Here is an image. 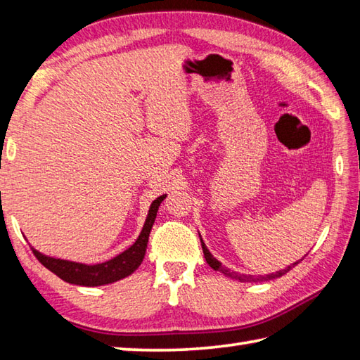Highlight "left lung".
Instances as JSON below:
<instances>
[{
	"label": "left lung",
	"mask_w": 360,
	"mask_h": 360,
	"mask_svg": "<svg viewBox=\"0 0 360 360\" xmlns=\"http://www.w3.org/2000/svg\"><path fill=\"white\" fill-rule=\"evenodd\" d=\"M201 238V236H200ZM201 246H202V252H204V258H205V262H207V264L212 267L213 271H219V272H223L226 277H231V278H235V280H240V281H264V280H274V278H278V277H281V275H285L286 272H289L290 269H292V267L295 266V264H298V262H295V263H292L290 266H288V267H285V269H281V271H278V272H275V274H269V275H259L258 278H254V277H250V275H241V274H233V272H231L227 269V267H223V264H221L218 259L213 257L210 252H209V249H207V246H205L204 244V241H202V238H201Z\"/></svg>",
	"instance_id": "left-lung-1"
}]
</instances>
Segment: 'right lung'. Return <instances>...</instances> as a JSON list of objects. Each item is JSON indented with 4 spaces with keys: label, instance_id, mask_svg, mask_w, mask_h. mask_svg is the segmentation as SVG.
I'll return each mask as SVG.
<instances>
[{
    "label": "right lung",
    "instance_id": "add662e5",
    "mask_svg": "<svg viewBox=\"0 0 360 360\" xmlns=\"http://www.w3.org/2000/svg\"><path fill=\"white\" fill-rule=\"evenodd\" d=\"M165 196L167 195L159 196L151 202L148 217L145 219L142 232L133 246L128 248L125 252H122L117 257L108 259V262L98 264H82L75 262H68V259L46 257L32 248L34 255L46 269H49L51 272L56 274L57 277L71 283V285L102 286L125 278L129 274H133L142 263L145 250H147L150 231L156 219L159 205L164 201Z\"/></svg>",
    "mask_w": 360,
    "mask_h": 360
}]
</instances>
